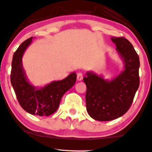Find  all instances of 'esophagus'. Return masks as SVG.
Returning a JSON list of instances; mask_svg holds the SVG:
<instances>
[{"label": "esophagus", "instance_id": "1", "mask_svg": "<svg viewBox=\"0 0 152 152\" xmlns=\"http://www.w3.org/2000/svg\"><path fill=\"white\" fill-rule=\"evenodd\" d=\"M83 79V74L82 73L79 72L77 73V80L78 81H81Z\"/></svg>", "mask_w": 152, "mask_h": 152}]
</instances>
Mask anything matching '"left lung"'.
<instances>
[{
    "label": "left lung",
    "instance_id": "left-lung-1",
    "mask_svg": "<svg viewBox=\"0 0 152 152\" xmlns=\"http://www.w3.org/2000/svg\"><path fill=\"white\" fill-rule=\"evenodd\" d=\"M111 40L123 61L124 70L111 80L92 71L86 72V110L91 118L110 121L120 118L129 110L139 86V57L131 42L124 37H112Z\"/></svg>",
    "mask_w": 152,
    "mask_h": 152
}]
</instances>
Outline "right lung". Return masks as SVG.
Here are the masks:
<instances>
[{
	"mask_svg": "<svg viewBox=\"0 0 152 152\" xmlns=\"http://www.w3.org/2000/svg\"><path fill=\"white\" fill-rule=\"evenodd\" d=\"M30 37L21 43L14 53L11 72V82L20 105L27 113L39 116H49L58 110L63 94L76 81V73H71L61 81H54L42 87L31 85L22 66V56L31 43Z\"/></svg>",
	"mask_w": 152,
	"mask_h": 152,
	"instance_id": "add662e5",
	"label": "right lung"
}]
</instances>
